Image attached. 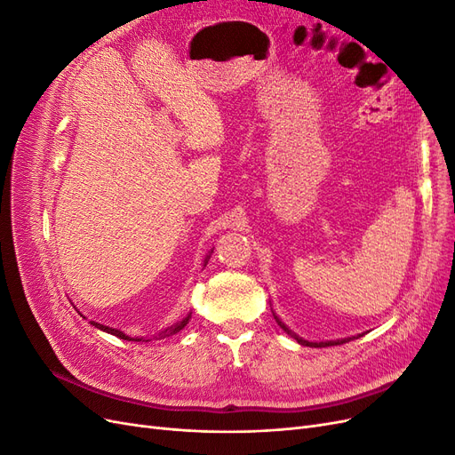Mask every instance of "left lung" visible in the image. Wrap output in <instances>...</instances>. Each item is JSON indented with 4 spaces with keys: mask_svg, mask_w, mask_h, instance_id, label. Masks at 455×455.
<instances>
[{
    "mask_svg": "<svg viewBox=\"0 0 455 455\" xmlns=\"http://www.w3.org/2000/svg\"><path fill=\"white\" fill-rule=\"evenodd\" d=\"M275 321H277L279 323V326L284 330V332L286 334H291L294 339H298V343H301V346H307V347H328V346H338V343H346V339H338V341H321V343H313V341H306V339H301V338H298L294 332H292V330H288L279 319H277V316H275Z\"/></svg>",
    "mask_w": 455,
    "mask_h": 455,
    "instance_id": "1",
    "label": "left lung"
}]
</instances>
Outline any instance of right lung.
<instances>
[{"mask_svg":"<svg viewBox=\"0 0 455 455\" xmlns=\"http://www.w3.org/2000/svg\"><path fill=\"white\" fill-rule=\"evenodd\" d=\"M188 321H189V315L186 316V319L182 321V323H178V324H172V326H169L167 330H163V332H159V338H167V336H172V334H176V332H180V330L188 324ZM91 324L92 326H96V328H100V330H104V332H108V334H114V336H117V338H121V339H132V338H129V336H125L121 332V330H116V328H109V326H104V324H99V323H94V321H91Z\"/></svg>","mask_w":455,"mask_h":455,"instance_id":"right-lung-1","label":"right lung"}]
</instances>
